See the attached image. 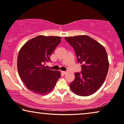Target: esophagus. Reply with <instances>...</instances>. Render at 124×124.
Segmentation results:
<instances>
[{
    "instance_id": "esophagus-1",
    "label": "esophagus",
    "mask_w": 124,
    "mask_h": 124,
    "mask_svg": "<svg viewBox=\"0 0 124 124\" xmlns=\"http://www.w3.org/2000/svg\"><path fill=\"white\" fill-rule=\"evenodd\" d=\"M62 74H64V75H65V74H66V72H65V71H62Z\"/></svg>"
}]
</instances>
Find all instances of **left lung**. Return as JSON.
I'll return each instance as SVG.
<instances>
[{
	"instance_id": "8db88e82",
	"label": "left lung",
	"mask_w": 124,
	"mask_h": 124,
	"mask_svg": "<svg viewBox=\"0 0 124 124\" xmlns=\"http://www.w3.org/2000/svg\"><path fill=\"white\" fill-rule=\"evenodd\" d=\"M75 52L82 72L75 73V79L70 87L75 94L87 97L99 89L109 70L108 54L103 45L85 35L65 37Z\"/></svg>"
}]
</instances>
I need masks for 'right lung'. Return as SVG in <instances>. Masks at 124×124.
<instances>
[{
  "label": "right lung",
  "instance_id": "add662e5",
  "mask_svg": "<svg viewBox=\"0 0 124 124\" xmlns=\"http://www.w3.org/2000/svg\"><path fill=\"white\" fill-rule=\"evenodd\" d=\"M61 37L39 36L24 44L17 58V68L21 80L26 87L39 95L52 91L60 72L45 68L50 56L60 43Z\"/></svg>",
  "mask_w": 124,
  "mask_h": 124
}]
</instances>
